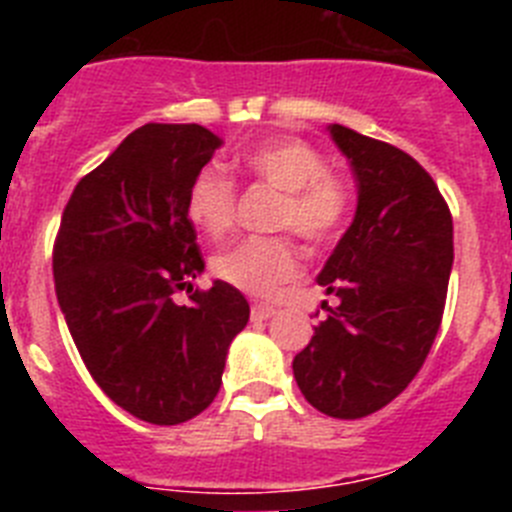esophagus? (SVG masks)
<instances>
[{"mask_svg":"<svg viewBox=\"0 0 512 512\" xmlns=\"http://www.w3.org/2000/svg\"><path fill=\"white\" fill-rule=\"evenodd\" d=\"M274 312H277V307H274V305H266V302H256V305L251 307V318L253 320H269Z\"/></svg>","mask_w":512,"mask_h":512,"instance_id":"esophagus-1","label":"esophagus"}]
</instances>
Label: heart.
<instances>
[{"label":"heart","instance_id":"obj_1","mask_svg":"<svg viewBox=\"0 0 512 512\" xmlns=\"http://www.w3.org/2000/svg\"><path fill=\"white\" fill-rule=\"evenodd\" d=\"M238 169L277 189L279 202L274 228L292 230L310 246H328L346 225L348 194L318 148L300 138H271L253 146L238 161ZM238 192L228 176L205 169L187 189L189 223L210 238H223L235 223ZM300 271V256L287 235L246 238L212 256V274L248 295H269Z\"/></svg>","mask_w":512,"mask_h":512}]
</instances>
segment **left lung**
<instances>
[{"mask_svg": "<svg viewBox=\"0 0 512 512\" xmlns=\"http://www.w3.org/2000/svg\"><path fill=\"white\" fill-rule=\"evenodd\" d=\"M330 135L351 161L359 207L320 271L338 297L292 361L305 400L356 420L390 405L415 379L441 328L454 220L431 174L410 153L343 125Z\"/></svg>", "mask_w": 512, "mask_h": 512, "instance_id": "1", "label": "left lung"}]
</instances>
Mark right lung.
<instances>
[{"instance_id": "obj_1", "label": "right lung", "mask_w": 512, "mask_h": 512, "mask_svg": "<svg viewBox=\"0 0 512 512\" xmlns=\"http://www.w3.org/2000/svg\"><path fill=\"white\" fill-rule=\"evenodd\" d=\"M223 140L202 125L148 122L74 187L53 243V279L81 361L135 418L176 425L210 408L246 297L205 269L184 202Z\"/></svg>"}]
</instances>
